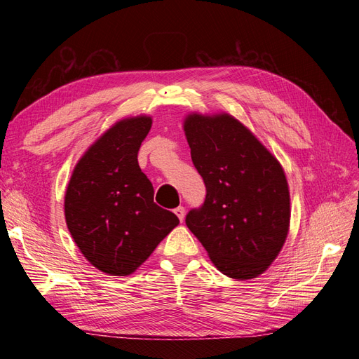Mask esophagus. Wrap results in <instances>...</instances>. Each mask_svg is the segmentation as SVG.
Wrapping results in <instances>:
<instances>
[{"instance_id": "34e87169", "label": "esophagus", "mask_w": 359, "mask_h": 359, "mask_svg": "<svg viewBox=\"0 0 359 359\" xmlns=\"http://www.w3.org/2000/svg\"><path fill=\"white\" fill-rule=\"evenodd\" d=\"M173 212L177 214L180 222H182V220H184V215H186V208H184V206H178V208L173 210Z\"/></svg>"}]
</instances>
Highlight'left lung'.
<instances>
[{
  "instance_id": "left-lung-1",
  "label": "left lung",
  "mask_w": 359,
  "mask_h": 359,
  "mask_svg": "<svg viewBox=\"0 0 359 359\" xmlns=\"http://www.w3.org/2000/svg\"><path fill=\"white\" fill-rule=\"evenodd\" d=\"M191 161L206 196L186 224L227 277L255 278L283 247L290 219L285 172L274 156L231 115H190Z\"/></svg>"
}]
</instances>
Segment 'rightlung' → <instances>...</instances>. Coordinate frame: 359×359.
Here are the masks:
<instances>
[{"mask_svg":"<svg viewBox=\"0 0 359 359\" xmlns=\"http://www.w3.org/2000/svg\"><path fill=\"white\" fill-rule=\"evenodd\" d=\"M149 116L116 123L76 165L66 191V222L82 255L111 276L144 264L180 220L154 202L137 153Z\"/></svg>","mask_w":359,"mask_h":359,"instance_id":"right-lung-1","label":"right lung"}]
</instances>
